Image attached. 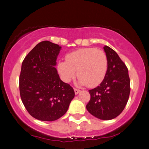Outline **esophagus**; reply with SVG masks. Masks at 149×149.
Returning a JSON list of instances; mask_svg holds the SVG:
<instances>
[{
	"label": "esophagus",
	"mask_w": 149,
	"mask_h": 149,
	"mask_svg": "<svg viewBox=\"0 0 149 149\" xmlns=\"http://www.w3.org/2000/svg\"><path fill=\"white\" fill-rule=\"evenodd\" d=\"M74 92H75V95H77L79 92H80V91H79V89H77V88H74Z\"/></svg>",
	"instance_id": "obj_1"
}]
</instances>
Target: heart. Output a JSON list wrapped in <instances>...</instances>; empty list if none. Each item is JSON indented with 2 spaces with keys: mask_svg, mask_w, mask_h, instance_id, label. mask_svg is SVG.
Listing matches in <instances>:
<instances>
[{
  "mask_svg": "<svg viewBox=\"0 0 149 149\" xmlns=\"http://www.w3.org/2000/svg\"><path fill=\"white\" fill-rule=\"evenodd\" d=\"M66 61H60L58 72L63 80L70 82L76 75L80 85L93 88L104 80L108 70V58L102 50L86 48L67 54ZM77 73H76V71Z\"/></svg>",
  "mask_w": 149,
  "mask_h": 149,
  "instance_id": "obj_1",
  "label": "heart"
}]
</instances>
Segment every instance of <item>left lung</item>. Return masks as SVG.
I'll list each match as a JSON object with an SVG mask.
<instances>
[{
  "instance_id": "left-lung-1",
  "label": "left lung",
  "mask_w": 149,
  "mask_h": 149,
  "mask_svg": "<svg viewBox=\"0 0 149 149\" xmlns=\"http://www.w3.org/2000/svg\"><path fill=\"white\" fill-rule=\"evenodd\" d=\"M103 49L108 58L107 72L100 84L89 91L91 100L86 109L98 119L110 120L124 109L130 93V80L127 67L116 52L107 46Z\"/></svg>"
}]
</instances>
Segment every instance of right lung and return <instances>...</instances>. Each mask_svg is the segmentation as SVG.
Here are the masks:
<instances>
[{"label":"right lung","instance_id":"right-lung-1","mask_svg":"<svg viewBox=\"0 0 149 149\" xmlns=\"http://www.w3.org/2000/svg\"><path fill=\"white\" fill-rule=\"evenodd\" d=\"M61 47L42 41L25 57L19 76L22 102L33 117L53 121L65 113L75 96L73 88L60 79L54 68Z\"/></svg>","mask_w":149,"mask_h":149}]
</instances>
